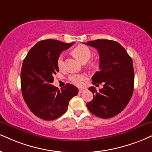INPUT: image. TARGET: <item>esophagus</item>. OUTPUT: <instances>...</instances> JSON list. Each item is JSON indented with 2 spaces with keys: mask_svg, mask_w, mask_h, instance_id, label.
Masks as SVG:
<instances>
[{
  "mask_svg": "<svg viewBox=\"0 0 152 152\" xmlns=\"http://www.w3.org/2000/svg\"><path fill=\"white\" fill-rule=\"evenodd\" d=\"M85 90V89H79V92L80 93H82Z\"/></svg>",
  "mask_w": 152,
  "mask_h": 152,
  "instance_id": "obj_1",
  "label": "esophagus"
}]
</instances>
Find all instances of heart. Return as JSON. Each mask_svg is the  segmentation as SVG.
<instances>
[{"instance_id":"b5f03b06","label":"heart","mask_w":152,"mask_h":152,"mask_svg":"<svg viewBox=\"0 0 152 152\" xmlns=\"http://www.w3.org/2000/svg\"><path fill=\"white\" fill-rule=\"evenodd\" d=\"M72 53L75 57L81 61L82 63H86L90 59L91 53V50L89 48L85 45H78L74 49L72 50ZM58 66L59 68H62L64 65L63 62V57L62 56H60L58 59ZM86 77L85 75L82 74H74L69 77V80L71 83L76 86H82L83 85L84 82L85 81Z\"/></svg>"}]
</instances>
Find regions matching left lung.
<instances>
[{
	"instance_id": "1",
	"label": "left lung",
	"mask_w": 152,
	"mask_h": 152,
	"mask_svg": "<svg viewBox=\"0 0 152 152\" xmlns=\"http://www.w3.org/2000/svg\"><path fill=\"white\" fill-rule=\"evenodd\" d=\"M99 53V71L92 77V84H103L104 88L93 93L92 101L87 107L91 113L102 118H110L121 113L130 102L134 89L132 60L119 43L108 39L89 41L86 44Z\"/></svg>"
}]
</instances>
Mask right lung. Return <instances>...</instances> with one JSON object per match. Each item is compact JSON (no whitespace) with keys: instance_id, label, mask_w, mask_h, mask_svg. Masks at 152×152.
Wrapping results in <instances>:
<instances>
[{"instance_id":"obj_1","label":"right lung","mask_w":152,"mask_h":152,"mask_svg":"<svg viewBox=\"0 0 152 152\" xmlns=\"http://www.w3.org/2000/svg\"><path fill=\"white\" fill-rule=\"evenodd\" d=\"M74 42L63 43L46 39L37 43L29 50L22 63L21 90L24 100L35 115L46 121L61 117L78 89L66 84L61 90L52 85L54 75L59 71L58 59L62 51Z\"/></svg>"}]
</instances>
